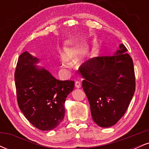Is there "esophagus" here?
I'll return each mask as SVG.
<instances>
[{
    "mask_svg": "<svg viewBox=\"0 0 149 149\" xmlns=\"http://www.w3.org/2000/svg\"><path fill=\"white\" fill-rule=\"evenodd\" d=\"M75 86H76V88H80V87H81V84H80V82L78 81V80H77V81H76V83H75Z\"/></svg>",
    "mask_w": 149,
    "mask_h": 149,
    "instance_id": "1",
    "label": "esophagus"
}]
</instances>
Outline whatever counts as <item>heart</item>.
<instances>
[{"label":"heart","mask_w":149,"mask_h":149,"mask_svg":"<svg viewBox=\"0 0 149 149\" xmlns=\"http://www.w3.org/2000/svg\"><path fill=\"white\" fill-rule=\"evenodd\" d=\"M80 50L75 47H66L64 51V57H60V62L64 67L67 66V61H74L78 58Z\"/></svg>","instance_id":"heart-1"}]
</instances>
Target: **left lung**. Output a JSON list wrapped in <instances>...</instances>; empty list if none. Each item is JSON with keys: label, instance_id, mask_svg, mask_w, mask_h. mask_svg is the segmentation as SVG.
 Segmentation results:
<instances>
[{"label": "left lung", "instance_id": "obj_1", "mask_svg": "<svg viewBox=\"0 0 149 149\" xmlns=\"http://www.w3.org/2000/svg\"><path fill=\"white\" fill-rule=\"evenodd\" d=\"M123 44L114 55L97 57L83 63V88L95 123L109 127L127 111L135 91L133 61Z\"/></svg>", "mask_w": 149, "mask_h": 149}]
</instances>
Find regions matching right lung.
<instances>
[{
	"label": "right lung",
	"mask_w": 149,
	"mask_h": 149,
	"mask_svg": "<svg viewBox=\"0 0 149 149\" xmlns=\"http://www.w3.org/2000/svg\"><path fill=\"white\" fill-rule=\"evenodd\" d=\"M27 51L19 57L15 73L17 103L26 118L40 130L57 127L64 118L66 97L74 81L56 79Z\"/></svg>",
	"instance_id": "add662e5"
}]
</instances>
